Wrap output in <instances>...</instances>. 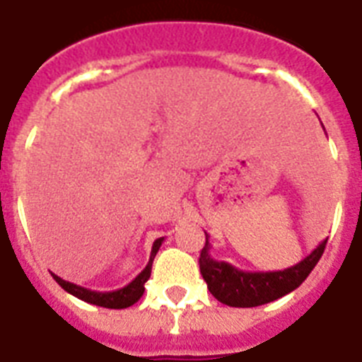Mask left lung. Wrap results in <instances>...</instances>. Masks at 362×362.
<instances>
[{"instance_id": "8db88e82", "label": "left lung", "mask_w": 362, "mask_h": 362, "mask_svg": "<svg viewBox=\"0 0 362 362\" xmlns=\"http://www.w3.org/2000/svg\"><path fill=\"white\" fill-rule=\"evenodd\" d=\"M325 244L327 238L320 242V246L306 255L300 263L293 264L289 269L274 270V272H247L233 267L231 263L210 257V242L206 235V242L199 257V269L209 286V291L220 303L233 308H252V306L272 303L276 298L297 289L314 270L323 255Z\"/></svg>"}]
</instances>
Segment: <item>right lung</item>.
<instances>
[{
	"label": "right lung",
	"instance_id": "add662e5",
	"mask_svg": "<svg viewBox=\"0 0 362 362\" xmlns=\"http://www.w3.org/2000/svg\"><path fill=\"white\" fill-rule=\"evenodd\" d=\"M161 242H163V237L153 242L152 253H150V261H148V264L144 267V270H142L141 274L136 276L131 284H127V286L122 287V289H116V291H92V289H86V287L71 284V281L64 280V278H59V276L56 274L52 276L54 280L58 281L65 291L71 293L73 297L81 298L84 303L95 304V306H103V308H129V306H133V304L142 297V293H144V284H146L148 278H150L153 257H156V253H158L159 246H161Z\"/></svg>",
	"mask_w": 362,
	"mask_h": 362
}]
</instances>
